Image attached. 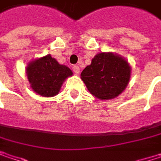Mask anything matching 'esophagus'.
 Here are the masks:
<instances>
[{"instance_id":"34e87169","label":"esophagus","mask_w":161,"mask_h":161,"mask_svg":"<svg viewBox=\"0 0 161 161\" xmlns=\"http://www.w3.org/2000/svg\"><path fill=\"white\" fill-rule=\"evenodd\" d=\"M73 71H74V73H75V75H79V74H80V68H79L78 66H76V65H75V66L73 67Z\"/></svg>"}]
</instances>
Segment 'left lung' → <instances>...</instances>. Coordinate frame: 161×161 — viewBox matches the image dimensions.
Wrapping results in <instances>:
<instances>
[{
  "label": "left lung",
  "instance_id": "left-lung-1",
  "mask_svg": "<svg viewBox=\"0 0 161 161\" xmlns=\"http://www.w3.org/2000/svg\"><path fill=\"white\" fill-rule=\"evenodd\" d=\"M131 75L128 60L112 52L97 54L81 73L88 91L99 100H112L127 87Z\"/></svg>",
  "mask_w": 161,
  "mask_h": 161
}]
</instances>
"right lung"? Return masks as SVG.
Returning a JSON list of instances; mask_svg holds the SVG:
<instances>
[{
  "label": "right lung",
  "instance_id": "1",
  "mask_svg": "<svg viewBox=\"0 0 161 161\" xmlns=\"http://www.w3.org/2000/svg\"><path fill=\"white\" fill-rule=\"evenodd\" d=\"M26 75L31 88L35 93L43 97H54L58 94L63 82L73 75V72L47 54L30 61L26 67Z\"/></svg>",
  "mask_w": 161,
  "mask_h": 161
}]
</instances>
